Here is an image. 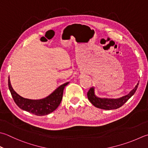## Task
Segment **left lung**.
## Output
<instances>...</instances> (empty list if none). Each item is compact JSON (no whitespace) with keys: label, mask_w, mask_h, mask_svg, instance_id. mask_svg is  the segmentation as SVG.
<instances>
[{"label":"left lung","mask_w":148,"mask_h":148,"mask_svg":"<svg viewBox=\"0 0 148 148\" xmlns=\"http://www.w3.org/2000/svg\"><path fill=\"white\" fill-rule=\"evenodd\" d=\"M138 86V83L135 86V87L130 92V93L119 99H108V98H99L95 95L94 88H90L87 92V97L92 105L98 108L103 110H114L120 108L127 101H128L133 95L135 94Z\"/></svg>","instance_id":"1"}]
</instances>
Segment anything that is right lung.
<instances>
[{
  "label": "right lung",
  "instance_id": "right-lung-1",
  "mask_svg": "<svg viewBox=\"0 0 148 148\" xmlns=\"http://www.w3.org/2000/svg\"><path fill=\"white\" fill-rule=\"evenodd\" d=\"M69 82L63 84L47 96L42 99H29L19 95L11 86L10 77L8 79V86L13 99L20 108L38 116L51 114L56 110L62 102L63 90Z\"/></svg>",
  "mask_w": 148,
  "mask_h": 148
}]
</instances>
